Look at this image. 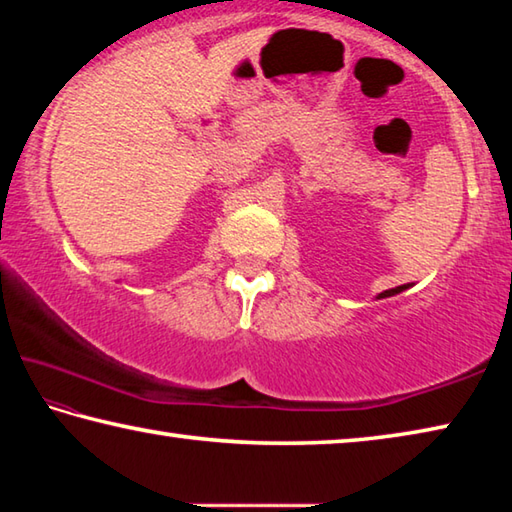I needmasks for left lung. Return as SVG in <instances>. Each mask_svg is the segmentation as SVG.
<instances>
[{
	"label": "left lung",
	"instance_id": "obj_1",
	"mask_svg": "<svg viewBox=\"0 0 512 512\" xmlns=\"http://www.w3.org/2000/svg\"><path fill=\"white\" fill-rule=\"evenodd\" d=\"M404 289H409V284H402V287L388 289V291H384V293H379V296H377V298H391V296H395V293H402Z\"/></svg>",
	"mask_w": 512,
	"mask_h": 512
}]
</instances>
